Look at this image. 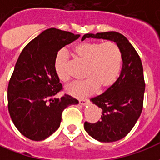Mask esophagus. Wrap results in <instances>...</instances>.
<instances>
[{"label":"esophagus","mask_w":160,"mask_h":160,"mask_svg":"<svg viewBox=\"0 0 160 160\" xmlns=\"http://www.w3.org/2000/svg\"><path fill=\"white\" fill-rule=\"evenodd\" d=\"M88 102H89V99H87V98H86V99H80L79 100V103L81 105H87L88 104Z\"/></svg>","instance_id":"obj_1"}]
</instances>
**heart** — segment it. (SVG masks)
I'll return each mask as SVG.
<instances>
[{"mask_svg": "<svg viewBox=\"0 0 160 160\" xmlns=\"http://www.w3.org/2000/svg\"><path fill=\"white\" fill-rule=\"evenodd\" d=\"M73 51L87 63L84 80L75 81L66 87L67 93L74 98H82L94 93L97 89L106 90L117 80L122 66V52L114 42H84L77 44ZM68 55L62 49L56 54L54 69L62 82L69 80Z\"/></svg>", "mask_w": 160, "mask_h": 160, "instance_id": "1", "label": "heart"}]
</instances>
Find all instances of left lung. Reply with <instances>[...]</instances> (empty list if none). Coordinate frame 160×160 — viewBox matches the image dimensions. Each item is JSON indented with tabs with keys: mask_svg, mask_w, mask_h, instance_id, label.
I'll use <instances>...</instances> for the list:
<instances>
[{
	"mask_svg": "<svg viewBox=\"0 0 160 160\" xmlns=\"http://www.w3.org/2000/svg\"><path fill=\"white\" fill-rule=\"evenodd\" d=\"M89 38L113 41L122 52V68L119 78L104 93L91 98L92 104L102 110L101 120L96 123H84L85 130L93 139L114 142L125 137L141 116L145 92L143 67L136 50L121 33H87L81 40Z\"/></svg>",
	"mask_w": 160,
	"mask_h": 160,
	"instance_id": "1",
	"label": "left lung"
}]
</instances>
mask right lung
Returning a JSON list of instances; mask_svg holds the SVG:
<instances>
[{
  "mask_svg": "<svg viewBox=\"0 0 160 160\" xmlns=\"http://www.w3.org/2000/svg\"><path fill=\"white\" fill-rule=\"evenodd\" d=\"M80 38L56 28L43 31L20 53L8 87L10 117L21 134L42 141L58 129L63 110L79 101L65 94L54 69L56 54Z\"/></svg>",
  "mask_w": 160,
  "mask_h": 160,
  "instance_id": "right-lung-1",
  "label": "right lung"
}]
</instances>
